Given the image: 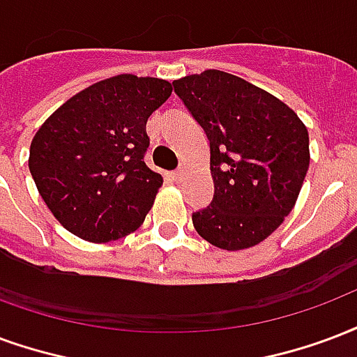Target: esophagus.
Instances as JSON below:
<instances>
[{"label":"esophagus","instance_id":"esophagus-1","mask_svg":"<svg viewBox=\"0 0 357 357\" xmlns=\"http://www.w3.org/2000/svg\"><path fill=\"white\" fill-rule=\"evenodd\" d=\"M183 176H185V168H179V170L172 172L170 174V178L174 179V181H181V179H183Z\"/></svg>","mask_w":357,"mask_h":357}]
</instances>
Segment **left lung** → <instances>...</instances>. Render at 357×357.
<instances>
[{
    "instance_id": "8db88e82",
    "label": "left lung",
    "mask_w": 357,
    "mask_h": 357,
    "mask_svg": "<svg viewBox=\"0 0 357 357\" xmlns=\"http://www.w3.org/2000/svg\"><path fill=\"white\" fill-rule=\"evenodd\" d=\"M172 84L210 139L213 199L192 213V225L227 252L257 245L299 199L310 165L305 123L271 92L227 71Z\"/></svg>"
}]
</instances>
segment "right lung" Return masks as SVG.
<instances>
[{
  "label": "right lung",
  "instance_id": "1",
  "mask_svg": "<svg viewBox=\"0 0 357 357\" xmlns=\"http://www.w3.org/2000/svg\"><path fill=\"white\" fill-rule=\"evenodd\" d=\"M170 94L165 79L121 73L77 92L39 126L28 158L31 178L71 234L102 244L144 223L162 185L144 162L145 125Z\"/></svg>",
  "mask_w": 357,
  "mask_h": 357
}]
</instances>
